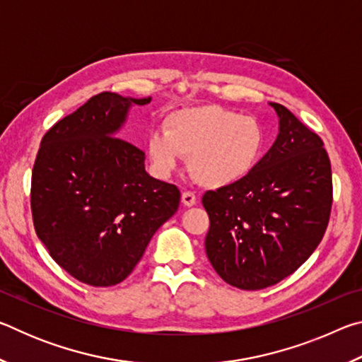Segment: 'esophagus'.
Here are the masks:
<instances>
[{
	"label": "esophagus",
	"mask_w": 362,
	"mask_h": 362,
	"mask_svg": "<svg viewBox=\"0 0 362 362\" xmlns=\"http://www.w3.org/2000/svg\"><path fill=\"white\" fill-rule=\"evenodd\" d=\"M182 203H183V206H188V207L194 206V204H196V196H194V193H192V192H183V193H182Z\"/></svg>",
	"instance_id": "obj_1"
}]
</instances>
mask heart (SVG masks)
Returning <instances> with one entry per match:
<instances>
[{
  "instance_id": "b5f03b06",
  "label": "heart",
  "mask_w": 362,
  "mask_h": 362,
  "mask_svg": "<svg viewBox=\"0 0 362 362\" xmlns=\"http://www.w3.org/2000/svg\"><path fill=\"white\" fill-rule=\"evenodd\" d=\"M265 129L250 115L220 105L177 110L164 119V132H153L148 155L159 174L168 175L188 158L194 182L223 188L252 173L265 150Z\"/></svg>"
}]
</instances>
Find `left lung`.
<instances>
[{
  "label": "left lung",
  "mask_w": 362,
  "mask_h": 362,
  "mask_svg": "<svg viewBox=\"0 0 362 362\" xmlns=\"http://www.w3.org/2000/svg\"><path fill=\"white\" fill-rule=\"evenodd\" d=\"M272 148L246 179L206 192V254L225 283L265 289L313 254L332 209V170L317 134L286 107Z\"/></svg>",
  "instance_id": "1"
}]
</instances>
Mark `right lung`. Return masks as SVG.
I'll list each match as a JSON object with an SVG mask.
<instances>
[{"label": "right lung", "mask_w": 362, "mask_h": 362, "mask_svg": "<svg viewBox=\"0 0 362 362\" xmlns=\"http://www.w3.org/2000/svg\"><path fill=\"white\" fill-rule=\"evenodd\" d=\"M150 100L97 94L41 140L30 193L35 231L84 284L124 281L179 209L180 189L146 174L145 153L116 137L132 103Z\"/></svg>", "instance_id": "obj_1"}]
</instances>
